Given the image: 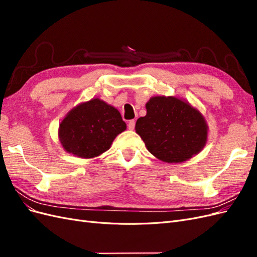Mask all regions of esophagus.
<instances>
[{
    "label": "esophagus",
    "mask_w": 257,
    "mask_h": 257,
    "mask_svg": "<svg viewBox=\"0 0 257 257\" xmlns=\"http://www.w3.org/2000/svg\"><path fill=\"white\" fill-rule=\"evenodd\" d=\"M127 127H128V130L133 131V130L135 128V121H134V120H131V121L128 122V124H127Z\"/></svg>",
    "instance_id": "34e87169"
}]
</instances>
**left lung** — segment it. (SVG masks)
<instances>
[{
	"mask_svg": "<svg viewBox=\"0 0 257 257\" xmlns=\"http://www.w3.org/2000/svg\"><path fill=\"white\" fill-rule=\"evenodd\" d=\"M147 114L136 122V133L148 151L165 163H182L198 154L207 144L208 124L188 100L176 96H153Z\"/></svg>",
	"mask_w": 257,
	"mask_h": 257,
	"instance_id": "8db88e82",
	"label": "left lung"
}]
</instances>
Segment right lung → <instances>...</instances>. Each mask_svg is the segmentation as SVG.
Segmentation results:
<instances>
[{
  "mask_svg": "<svg viewBox=\"0 0 257 257\" xmlns=\"http://www.w3.org/2000/svg\"><path fill=\"white\" fill-rule=\"evenodd\" d=\"M126 130L119 110L100 98H92L69 110L59 125V141L75 157L93 159L111 147Z\"/></svg>",
  "mask_w": 257,
  "mask_h": 257,
  "instance_id": "right-lung-1",
  "label": "right lung"
}]
</instances>
